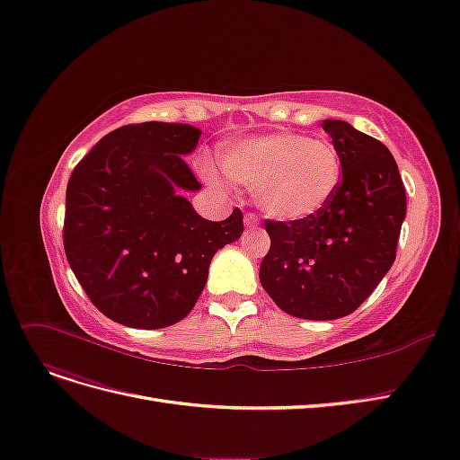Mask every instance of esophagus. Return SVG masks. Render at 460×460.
I'll use <instances>...</instances> for the list:
<instances>
[{
  "label": "esophagus",
  "instance_id": "obj_1",
  "mask_svg": "<svg viewBox=\"0 0 460 460\" xmlns=\"http://www.w3.org/2000/svg\"><path fill=\"white\" fill-rule=\"evenodd\" d=\"M243 220H245V226L247 228H257V225H259V218L252 215V213H247Z\"/></svg>",
  "mask_w": 460,
  "mask_h": 460
}]
</instances>
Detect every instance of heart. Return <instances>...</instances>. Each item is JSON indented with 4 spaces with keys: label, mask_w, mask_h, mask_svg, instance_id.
Instances as JSON below:
<instances>
[{
    "label": "heart",
    "mask_w": 460,
    "mask_h": 460,
    "mask_svg": "<svg viewBox=\"0 0 460 460\" xmlns=\"http://www.w3.org/2000/svg\"><path fill=\"white\" fill-rule=\"evenodd\" d=\"M218 164L232 182L255 194L264 215L283 223L320 215L342 181L341 154L329 140L288 131L223 142ZM203 175L218 182L211 165L203 169Z\"/></svg>",
    "instance_id": "1"
}]
</instances>
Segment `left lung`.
Returning a JSON list of instances; mask_svg holds the SVG:
<instances>
[{
    "label": "left lung",
    "mask_w": 460,
    "mask_h": 460,
    "mask_svg": "<svg viewBox=\"0 0 460 460\" xmlns=\"http://www.w3.org/2000/svg\"><path fill=\"white\" fill-rule=\"evenodd\" d=\"M342 181L327 208L300 223L266 220L261 283L295 318L337 320L366 300L395 261L405 188L390 150L342 119H323Z\"/></svg>",
    "instance_id": "left-lung-1"
}]
</instances>
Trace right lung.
I'll use <instances>...</instances> for the list:
<instances>
[{"mask_svg": "<svg viewBox=\"0 0 460 460\" xmlns=\"http://www.w3.org/2000/svg\"><path fill=\"white\" fill-rule=\"evenodd\" d=\"M199 137L186 123L125 125L72 171L66 259L91 303L121 325L162 329L186 318L215 252L243 232L240 209L213 223L182 196L201 188L184 162Z\"/></svg>", "mask_w": 460, "mask_h": 460, "instance_id": "right-lung-1", "label": "right lung"}]
</instances>
